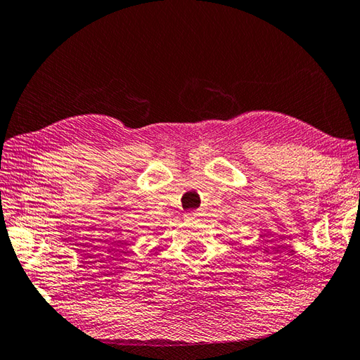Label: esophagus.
I'll return each instance as SVG.
<instances>
[{"label":"esophagus","instance_id":"obj_1","mask_svg":"<svg viewBox=\"0 0 360 360\" xmlns=\"http://www.w3.org/2000/svg\"><path fill=\"white\" fill-rule=\"evenodd\" d=\"M186 219H187V220H197V219H200V212H198V211L187 212V214H186Z\"/></svg>","mask_w":360,"mask_h":360}]
</instances>
